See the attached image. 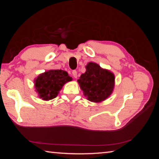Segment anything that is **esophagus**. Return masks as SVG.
<instances>
[{
	"label": "esophagus",
	"instance_id": "obj_1",
	"mask_svg": "<svg viewBox=\"0 0 159 159\" xmlns=\"http://www.w3.org/2000/svg\"><path fill=\"white\" fill-rule=\"evenodd\" d=\"M72 75H73V76L75 78V79H76L77 78V71L76 70H74L73 71H72Z\"/></svg>",
	"mask_w": 159,
	"mask_h": 159
}]
</instances>
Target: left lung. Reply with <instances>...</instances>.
<instances>
[{
    "label": "left lung",
    "mask_w": 159,
    "mask_h": 159,
    "mask_svg": "<svg viewBox=\"0 0 159 159\" xmlns=\"http://www.w3.org/2000/svg\"><path fill=\"white\" fill-rule=\"evenodd\" d=\"M85 68L86 71L78 80L80 88L89 101H104L114 89V75L96 63H88Z\"/></svg>",
    "instance_id": "8db88e82"
}]
</instances>
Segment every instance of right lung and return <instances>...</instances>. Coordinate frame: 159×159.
Wrapping results in <instances>:
<instances>
[{
    "label": "right lung",
    "mask_w": 159,
    "mask_h": 159,
    "mask_svg": "<svg viewBox=\"0 0 159 159\" xmlns=\"http://www.w3.org/2000/svg\"><path fill=\"white\" fill-rule=\"evenodd\" d=\"M71 80L67 72L62 70H50L39 75L35 80V87L39 98L43 100L55 98L64 84Z\"/></svg>",
    "instance_id": "1"
}]
</instances>
